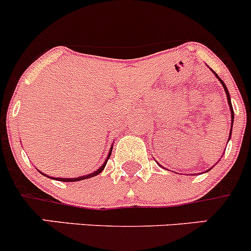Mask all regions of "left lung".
<instances>
[{"label": "left lung", "instance_id": "8db88e82", "mask_svg": "<svg viewBox=\"0 0 251 251\" xmlns=\"http://www.w3.org/2000/svg\"><path fill=\"white\" fill-rule=\"evenodd\" d=\"M216 77L219 78L220 80V82L222 83V86H224V88H225V92H226V95H227V100H228V104H229V108H231V115H232V124H233V118H234V115H233V108H232V104H231V97H229V92H228V90H227V87H226V85H225L224 83V81L221 80V78H220L219 76H217L216 75ZM231 133H232V128H231V132H229V138H231Z\"/></svg>", "mask_w": 251, "mask_h": 251}]
</instances>
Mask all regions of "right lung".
<instances>
[{
	"instance_id": "right-lung-1",
	"label": "right lung",
	"mask_w": 251,
	"mask_h": 251,
	"mask_svg": "<svg viewBox=\"0 0 251 251\" xmlns=\"http://www.w3.org/2000/svg\"><path fill=\"white\" fill-rule=\"evenodd\" d=\"M110 154H111V149H110V151H109V155H108L107 160H105L104 164H103V165L100 166V168L98 169L97 171H95V173H92V174H90V175H85V176H81V177H76V178H57V179H59V181H62V182H75V181H81V179H86V178H90V177L96 176V175L102 173L103 169L105 168V164H107L108 159L110 158ZM52 178H53V177H52Z\"/></svg>"
}]
</instances>
